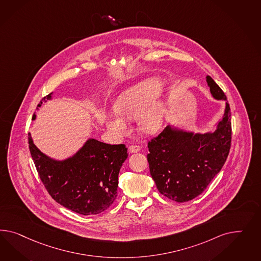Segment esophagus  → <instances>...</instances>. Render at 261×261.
Instances as JSON below:
<instances>
[{
    "label": "esophagus",
    "instance_id": "1",
    "mask_svg": "<svg viewBox=\"0 0 261 261\" xmlns=\"http://www.w3.org/2000/svg\"><path fill=\"white\" fill-rule=\"evenodd\" d=\"M128 150H129L130 153H138L141 150V146H139V145H131V146H129Z\"/></svg>",
    "mask_w": 261,
    "mask_h": 261
}]
</instances>
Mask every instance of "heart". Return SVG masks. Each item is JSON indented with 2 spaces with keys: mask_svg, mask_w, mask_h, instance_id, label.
<instances>
[{
  "mask_svg": "<svg viewBox=\"0 0 261 261\" xmlns=\"http://www.w3.org/2000/svg\"><path fill=\"white\" fill-rule=\"evenodd\" d=\"M164 83L159 77L144 80L120 93L115 100L113 112L105 113L107 129L117 138L126 136L130 129L127 120L139 118L141 129L146 133H155L162 128L166 108L162 102H154L162 94Z\"/></svg>",
  "mask_w": 261,
  "mask_h": 261,
  "instance_id": "b5f03b06",
  "label": "heart"
}]
</instances>
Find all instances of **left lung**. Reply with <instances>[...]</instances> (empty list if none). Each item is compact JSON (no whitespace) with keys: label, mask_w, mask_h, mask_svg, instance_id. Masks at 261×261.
<instances>
[{"label":"left lung","mask_w":261,"mask_h":261,"mask_svg":"<svg viewBox=\"0 0 261 261\" xmlns=\"http://www.w3.org/2000/svg\"><path fill=\"white\" fill-rule=\"evenodd\" d=\"M207 85L214 99L226 100L225 94L210 76ZM231 110L228 102L216 129L195 133L167 125L148 142L150 174L159 192L176 202L200 195L222 168L231 147Z\"/></svg>","instance_id":"obj_1"}]
</instances>
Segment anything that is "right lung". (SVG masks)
<instances>
[{"instance_id": "add662e5", "label": "right lung", "mask_w": 261, "mask_h": 261, "mask_svg": "<svg viewBox=\"0 0 261 261\" xmlns=\"http://www.w3.org/2000/svg\"><path fill=\"white\" fill-rule=\"evenodd\" d=\"M50 93L42 100L52 99ZM42 100L38 105L42 106ZM37 108V110H38ZM36 115H33L35 120ZM29 150L42 184L58 203L89 216L108 209L118 195L119 173L126 160L124 144L88 139L74 155L55 160L43 154L29 134Z\"/></svg>"}]
</instances>
